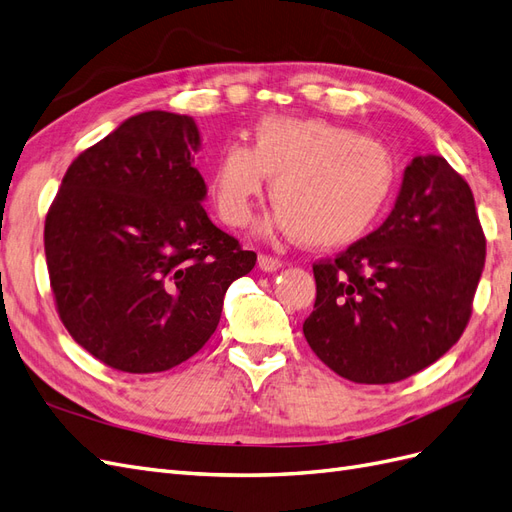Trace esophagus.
I'll use <instances>...</instances> for the list:
<instances>
[{"label": "esophagus", "mask_w": 512, "mask_h": 512, "mask_svg": "<svg viewBox=\"0 0 512 512\" xmlns=\"http://www.w3.org/2000/svg\"><path fill=\"white\" fill-rule=\"evenodd\" d=\"M258 267L262 271H277L282 267V260L271 254H258Z\"/></svg>", "instance_id": "34e87169"}]
</instances>
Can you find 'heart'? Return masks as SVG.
Returning a JSON list of instances; mask_svg holds the SVG:
<instances>
[{
	"mask_svg": "<svg viewBox=\"0 0 512 512\" xmlns=\"http://www.w3.org/2000/svg\"><path fill=\"white\" fill-rule=\"evenodd\" d=\"M250 147L228 143L211 173L215 211L243 226L271 179L275 224L314 247H342L376 224L397 183V160L384 143L327 119L269 115L252 128Z\"/></svg>",
	"mask_w": 512,
	"mask_h": 512,
	"instance_id": "heart-1",
	"label": "heart"
}]
</instances>
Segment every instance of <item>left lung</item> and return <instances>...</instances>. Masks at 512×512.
I'll return each mask as SVG.
<instances>
[{
	"label": "left lung",
	"mask_w": 512,
	"mask_h": 512,
	"mask_svg": "<svg viewBox=\"0 0 512 512\" xmlns=\"http://www.w3.org/2000/svg\"><path fill=\"white\" fill-rule=\"evenodd\" d=\"M485 252L468 181L442 156H416L382 226L314 262L309 348L359 384L414 376L466 331Z\"/></svg>",
	"instance_id": "1"
}]
</instances>
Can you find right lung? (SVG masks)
Returning <instances> with one entry per match:
<instances>
[{
  "label": "right lung",
  "instance_id": "obj_1",
  "mask_svg": "<svg viewBox=\"0 0 512 512\" xmlns=\"http://www.w3.org/2000/svg\"><path fill=\"white\" fill-rule=\"evenodd\" d=\"M198 145L188 115H134L74 158L46 211L57 314L106 367L156 374L188 361L218 327L228 286L256 265L207 218Z\"/></svg>",
  "mask_w": 512,
  "mask_h": 512
}]
</instances>
